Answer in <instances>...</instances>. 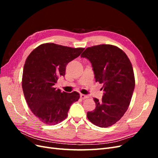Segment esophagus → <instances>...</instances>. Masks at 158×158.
Returning <instances> with one entry per match:
<instances>
[{"instance_id":"obj_1","label":"esophagus","mask_w":158,"mask_h":158,"mask_svg":"<svg viewBox=\"0 0 158 158\" xmlns=\"http://www.w3.org/2000/svg\"><path fill=\"white\" fill-rule=\"evenodd\" d=\"M80 98L82 99H86L88 98V96L84 94H80Z\"/></svg>"}]
</instances>
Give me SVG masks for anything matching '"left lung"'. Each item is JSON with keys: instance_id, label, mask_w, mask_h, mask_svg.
Listing matches in <instances>:
<instances>
[{"instance_id": "obj_1", "label": "left lung", "mask_w": 158, "mask_h": 158, "mask_svg": "<svg viewBox=\"0 0 158 158\" xmlns=\"http://www.w3.org/2000/svg\"><path fill=\"white\" fill-rule=\"evenodd\" d=\"M81 57L92 63L95 82L103 84L104 92L101 101L94 98L96 107L87 117L98 127L111 126L124 115L131 101L135 86L132 64L125 52L111 45L88 47Z\"/></svg>"}]
</instances>
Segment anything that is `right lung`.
I'll return each mask as SVG.
<instances>
[{
    "instance_id": "add662e5",
    "label": "right lung",
    "mask_w": 158,
    "mask_h": 158,
    "mask_svg": "<svg viewBox=\"0 0 158 158\" xmlns=\"http://www.w3.org/2000/svg\"><path fill=\"white\" fill-rule=\"evenodd\" d=\"M84 48H72L55 44H44L33 50L25 62L22 89L32 113L47 125H56L67 117L70 106L80 94L61 92L54 88L66 66L77 58Z\"/></svg>"
}]
</instances>
